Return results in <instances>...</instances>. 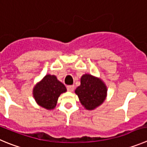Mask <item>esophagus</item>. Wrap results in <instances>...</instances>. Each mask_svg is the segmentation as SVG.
<instances>
[{"mask_svg":"<svg viewBox=\"0 0 147 147\" xmlns=\"http://www.w3.org/2000/svg\"><path fill=\"white\" fill-rule=\"evenodd\" d=\"M67 90H68L69 92H73V91H74V85L67 86Z\"/></svg>","mask_w":147,"mask_h":147,"instance_id":"1","label":"esophagus"}]
</instances>
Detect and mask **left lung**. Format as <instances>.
<instances>
[{
  "instance_id": "left-lung-1",
  "label": "left lung",
  "mask_w": 147,
  "mask_h": 147,
  "mask_svg": "<svg viewBox=\"0 0 147 147\" xmlns=\"http://www.w3.org/2000/svg\"><path fill=\"white\" fill-rule=\"evenodd\" d=\"M75 93L86 109L93 110L105 100L107 87L100 79L86 74L81 77V84Z\"/></svg>"
}]
</instances>
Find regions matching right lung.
<instances>
[{
  "mask_svg": "<svg viewBox=\"0 0 147 147\" xmlns=\"http://www.w3.org/2000/svg\"><path fill=\"white\" fill-rule=\"evenodd\" d=\"M67 91L64 84L54 75L47 74L36 84L33 90L36 103L46 109H54L60 94Z\"/></svg>",
  "mask_w": 147,
  "mask_h": 147,
  "instance_id": "add662e5",
  "label": "right lung"
}]
</instances>
